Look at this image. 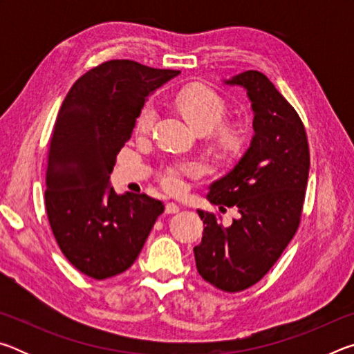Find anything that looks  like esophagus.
<instances>
[{"label": "esophagus", "instance_id": "34e87169", "mask_svg": "<svg viewBox=\"0 0 354 354\" xmlns=\"http://www.w3.org/2000/svg\"><path fill=\"white\" fill-rule=\"evenodd\" d=\"M165 212L167 214H176V212H179V206L176 205V203H173V201H169L165 205Z\"/></svg>", "mask_w": 354, "mask_h": 354}]
</instances>
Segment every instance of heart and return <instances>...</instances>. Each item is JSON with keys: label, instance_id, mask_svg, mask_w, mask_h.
<instances>
[{"label": "heart", "instance_id": "heart-1", "mask_svg": "<svg viewBox=\"0 0 354 354\" xmlns=\"http://www.w3.org/2000/svg\"><path fill=\"white\" fill-rule=\"evenodd\" d=\"M175 106L187 122L200 133H211L212 139L223 153H236L243 143V128L234 122H225L227 104L211 87L189 86L175 95ZM158 107L153 100H147L136 115V134L149 136L153 133ZM205 167L198 160H176L165 165L159 173V181L169 192H181L187 178H200Z\"/></svg>", "mask_w": 354, "mask_h": 354}]
</instances>
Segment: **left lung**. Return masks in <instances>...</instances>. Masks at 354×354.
Segmentation results:
<instances>
[{
	"label": "left lung",
	"instance_id": "left-lung-1",
	"mask_svg": "<svg viewBox=\"0 0 354 354\" xmlns=\"http://www.w3.org/2000/svg\"><path fill=\"white\" fill-rule=\"evenodd\" d=\"M247 88L254 112V137L234 170L211 185L207 198L241 217L221 225L217 214L198 211L205 223L194 248L201 278L223 292L254 286L295 236L309 176L306 129L292 104L268 77L248 70L226 81Z\"/></svg>",
	"mask_w": 354,
	"mask_h": 354
}]
</instances>
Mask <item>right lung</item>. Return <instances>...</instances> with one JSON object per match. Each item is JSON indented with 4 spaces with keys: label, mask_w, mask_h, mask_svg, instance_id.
<instances>
[{
    "label": "right lung",
    "mask_w": 354,
    "mask_h": 354,
    "mask_svg": "<svg viewBox=\"0 0 354 354\" xmlns=\"http://www.w3.org/2000/svg\"><path fill=\"white\" fill-rule=\"evenodd\" d=\"M178 73L107 61L84 73L59 109L48 147L46 215L64 256L93 279L128 270L164 212V203L147 194L117 195L109 175L147 95Z\"/></svg>",
    "instance_id": "right-lung-1"
}]
</instances>
